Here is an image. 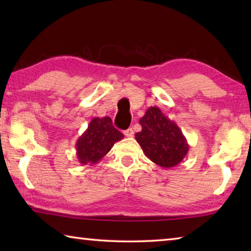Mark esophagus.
<instances>
[{"mask_svg":"<svg viewBox=\"0 0 251 251\" xmlns=\"http://www.w3.org/2000/svg\"><path fill=\"white\" fill-rule=\"evenodd\" d=\"M124 135L126 136V137H133V136H134L133 128H128V129L124 130Z\"/></svg>","mask_w":251,"mask_h":251,"instance_id":"esophagus-1","label":"esophagus"}]
</instances>
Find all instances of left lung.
<instances>
[{
	"label": "left lung",
	"mask_w": 251,
	"mask_h": 251,
	"mask_svg": "<svg viewBox=\"0 0 251 251\" xmlns=\"http://www.w3.org/2000/svg\"><path fill=\"white\" fill-rule=\"evenodd\" d=\"M142 130L135 138L152 163L163 168L180 164L189 151V145L175 122L164 115L157 106H151L139 120Z\"/></svg>",
	"instance_id": "8db88e82"
}]
</instances>
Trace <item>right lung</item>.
<instances>
[{
  "instance_id": "right-lung-1",
  "label": "right lung",
  "mask_w": 251,
  "mask_h": 251,
  "mask_svg": "<svg viewBox=\"0 0 251 251\" xmlns=\"http://www.w3.org/2000/svg\"><path fill=\"white\" fill-rule=\"evenodd\" d=\"M123 138L124 135L113 126L110 117H94L76 142L77 159L82 165H95Z\"/></svg>"
}]
</instances>
